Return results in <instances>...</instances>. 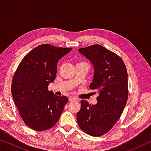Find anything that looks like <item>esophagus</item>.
<instances>
[{
    "label": "esophagus",
    "mask_w": 151,
    "mask_h": 151,
    "mask_svg": "<svg viewBox=\"0 0 151 151\" xmlns=\"http://www.w3.org/2000/svg\"><path fill=\"white\" fill-rule=\"evenodd\" d=\"M68 100H69L70 102H72V101H76V99L75 98H73V97H70Z\"/></svg>",
    "instance_id": "34e87169"
}]
</instances>
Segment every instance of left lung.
Here are the masks:
<instances>
[{"instance_id":"left-lung-1","label":"left lung","mask_w":151,"mask_h":151,"mask_svg":"<svg viewBox=\"0 0 151 151\" xmlns=\"http://www.w3.org/2000/svg\"><path fill=\"white\" fill-rule=\"evenodd\" d=\"M92 63L94 76L90 88L99 93L96 104L81 101L76 114L79 127L91 136L99 137L111 130L121 117L128 99V74L119 56L103 46L78 49Z\"/></svg>"}]
</instances>
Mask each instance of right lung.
<instances>
[{
	"instance_id": "1",
	"label": "right lung",
	"mask_w": 151,
	"mask_h": 151,
	"mask_svg": "<svg viewBox=\"0 0 151 151\" xmlns=\"http://www.w3.org/2000/svg\"><path fill=\"white\" fill-rule=\"evenodd\" d=\"M72 48L39 45L25 56L15 72L11 85L14 102L24 123L35 131L55 126L68 102L65 96L48 91L54 82L57 63Z\"/></svg>"
}]
</instances>
